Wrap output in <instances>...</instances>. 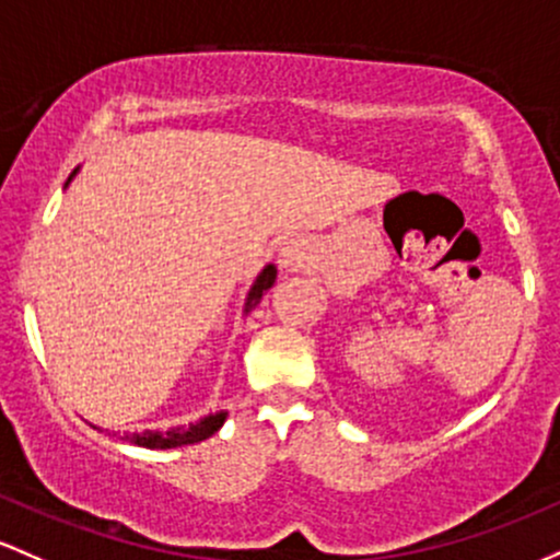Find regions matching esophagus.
Listing matches in <instances>:
<instances>
[{
    "label": "esophagus",
    "mask_w": 560,
    "mask_h": 560,
    "mask_svg": "<svg viewBox=\"0 0 560 560\" xmlns=\"http://www.w3.org/2000/svg\"><path fill=\"white\" fill-rule=\"evenodd\" d=\"M306 261V246L296 237H291V241H285L280 246V267L288 269V272H293V269L304 267Z\"/></svg>",
    "instance_id": "1"
}]
</instances>
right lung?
Returning a JSON list of instances; mask_svg holds the SVG:
<instances>
[{"label":"right lung","mask_w":560,"mask_h":560,"mask_svg":"<svg viewBox=\"0 0 560 560\" xmlns=\"http://www.w3.org/2000/svg\"><path fill=\"white\" fill-rule=\"evenodd\" d=\"M77 174H79V168H73V174L68 177V182L77 177ZM275 278H278V267H275V264H267V267L259 272V278L254 280V285H250L243 312L248 314L256 304H259L264 293L275 285ZM224 420H228V410H219V412H209V416H203L190 425H172V429H163V431L161 429H153V431L148 429L140 433L135 431V433H127L124 439L131 444H137V447H144V450H174V447H185V444H196V442H203V439L213 436V433L222 429Z\"/></svg>","instance_id":"right-lung-1"}]
</instances>
